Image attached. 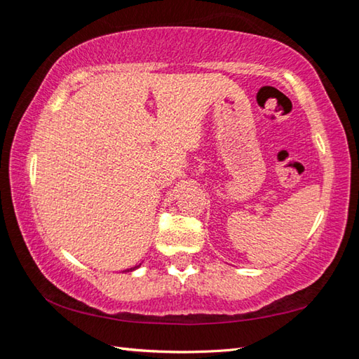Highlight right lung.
I'll return each mask as SVG.
<instances>
[{"instance_id":"add662e5","label":"right lung","mask_w":359,"mask_h":359,"mask_svg":"<svg viewBox=\"0 0 359 359\" xmlns=\"http://www.w3.org/2000/svg\"><path fill=\"white\" fill-rule=\"evenodd\" d=\"M128 271H133V269H128Z\"/></svg>"}]
</instances>
